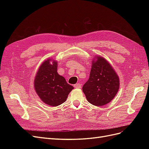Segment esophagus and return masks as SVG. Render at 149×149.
<instances>
[{
  "mask_svg": "<svg viewBox=\"0 0 149 149\" xmlns=\"http://www.w3.org/2000/svg\"><path fill=\"white\" fill-rule=\"evenodd\" d=\"M74 87L75 88H81V84L80 83H77L74 85Z\"/></svg>",
  "mask_w": 149,
  "mask_h": 149,
  "instance_id": "obj_1",
  "label": "esophagus"
}]
</instances>
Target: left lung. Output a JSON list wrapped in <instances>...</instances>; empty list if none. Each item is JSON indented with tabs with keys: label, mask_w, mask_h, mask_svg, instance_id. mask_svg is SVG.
Here are the masks:
<instances>
[{
	"label": "left lung",
	"mask_w": 149,
	"mask_h": 149,
	"mask_svg": "<svg viewBox=\"0 0 149 149\" xmlns=\"http://www.w3.org/2000/svg\"><path fill=\"white\" fill-rule=\"evenodd\" d=\"M93 61L88 80L83 86V91L89 102L102 106L111 102L119 88V79L114 69L104 58L96 56Z\"/></svg>",
	"instance_id": "8db88e82"
}]
</instances>
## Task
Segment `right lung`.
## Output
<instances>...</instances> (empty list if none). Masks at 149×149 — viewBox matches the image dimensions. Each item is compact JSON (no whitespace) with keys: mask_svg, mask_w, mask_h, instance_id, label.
<instances>
[{"mask_svg":"<svg viewBox=\"0 0 149 149\" xmlns=\"http://www.w3.org/2000/svg\"><path fill=\"white\" fill-rule=\"evenodd\" d=\"M50 60L40 66L35 79L34 87L40 98L48 105L57 106L63 103L73 87L57 73V63Z\"/></svg>","mask_w":149,"mask_h":149,"instance_id":"1","label":"right lung"}]
</instances>
